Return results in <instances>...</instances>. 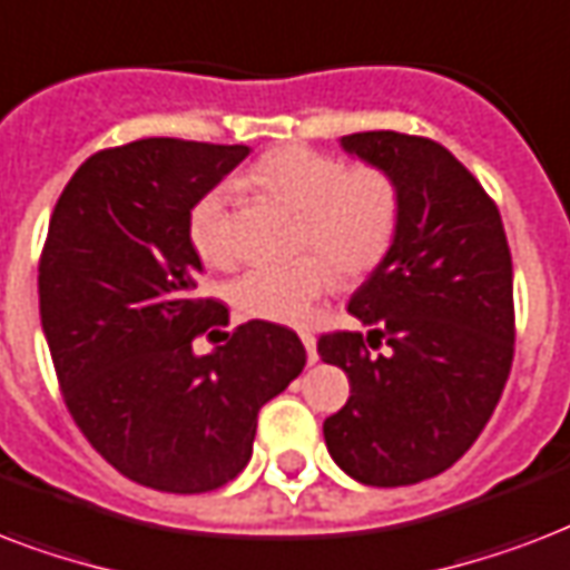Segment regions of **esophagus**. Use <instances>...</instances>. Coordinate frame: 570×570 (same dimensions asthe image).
<instances>
[{"instance_id":"1","label":"esophagus","mask_w":570,"mask_h":570,"mask_svg":"<svg viewBox=\"0 0 570 570\" xmlns=\"http://www.w3.org/2000/svg\"><path fill=\"white\" fill-rule=\"evenodd\" d=\"M299 338H303V345H306L308 365H315V363H317V342H315V335H312V333H303V335H299Z\"/></svg>"}]
</instances>
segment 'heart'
Here are the masks:
<instances>
[{
	"mask_svg": "<svg viewBox=\"0 0 570 570\" xmlns=\"http://www.w3.org/2000/svg\"><path fill=\"white\" fill-rule=\"evenodd\" d=\"M249 180L303 210V246L321 249L345 276L372 271L395 237L399 193L381 169H347L333 154L288 145L264 154ZM187 228L189 244L207 267L235 264L228 189H207L189 210ZM325 259L312 253L291 264H258L232 285V303L258 321L303 324L312 303L333 288L335 273Z\"/></svg>",
	"mask_w": 570,
	"mask_h": 570,
	"instance_id": "heart-1",
	"label": "heart"
}]
</instances>
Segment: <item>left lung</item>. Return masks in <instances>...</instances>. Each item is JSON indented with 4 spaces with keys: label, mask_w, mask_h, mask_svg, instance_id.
Instances as JSON below:
<instances>
[{
    "label": "left lung",
    "mask_w": 570,
    "mask_h": 570,
    "mask_svg": "<svg viewBox=\"0 0 570 570\" xmlns=\"http://www.w3.org/2000/svg\"><path fill=\"white\" fill-rule=\"evenodd\" d=\"M399 193L390 249L347 312L383 337L321 335L317 354L351 381L324 422L326 449L374 488L425 482L461 458L488 425L514 356V285L500 210L443 145L395 130L338 139Z\"/></svg>",
    "instance_id": "obj_1"
}]
</instances>
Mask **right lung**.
<instances>
[{
    "label": "right lung",
    "instance_id": "add662e5",
    "mask_svg": "<svg viewBox=\"0 0 570 570\" xmlns=\"http://www.w3.org/2000/svg\"><path fill=\"white\" fill-rule=\"evenodd\" d=\"M246 145L139 139L88 157L50 216L41 326L68 410L118 473L205 493L253 458L258 410L306 365L294 330L240 324L210 354L193 342L228 308L198 294L189 210Z\"/></svg>",
    "mask_w": 570,
    "mask_h": 570
}]
</instances>
